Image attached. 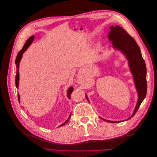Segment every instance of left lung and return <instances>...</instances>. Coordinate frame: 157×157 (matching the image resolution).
Returning <instances> with one entry per match:
<instances>
[{
	"instance_id": "1",
	"label": "left lung",
	"mask_w": 157,
	"mask_h": 157,
	"mask_svg": "<svg viewBox=\"0 0 157 157\" xmlns=\"http://www.w3.org/2000/svg\"><path fill=\"white\" fill-rule=\"evenodd\" d=\"M108 39L109 41L112 42L113 48L121 51L128 61V65L133 76V79L138 96V99L134 111L132 115L128 119L121 121H112L100 117L102 120L108 122L117 123L128 121L134 117L141 103L145 99L147 94V69L139 46L137 45L135 40L123 28L118 25L111 26L110 31L108 34ZM86 98L89 101L87 95H86Z\"/></svg>"
}]
</instances>
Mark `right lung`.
<instances>
[{"label": "right lung", "instance_id": "1", "mask_svg": "<svg viewBox=\"0 0 157 157\" xmlns=\"http://www.w3.org/2000/svg\"><path fill=\"white\" fill-rule=\"evenodd\" d=\"M34 39H35V36H33V35H32L31 37H29V39H28L27 40V41L25 42L24 46H23V48L20 52H19V53L17 55L16 59V61H15V63L16 64V68H17L16 69V86L17 88H18V86H19V80H20V76H19V75H19V65H20V61L22 58L23 53H24V52L27 50V49L29 48V46L31 44L33 41L34 40ZM73 88L72 86H71L67 90V97H68L69 99L70 98L71 94V93L73 92ZM17 98H18L19 102H20V94H17ZM71 114H70V115H69V118L67 119V121H66L64 123H63V124H61L60 126H59V127L65 125L66 123H67V122L69 120V118H71Z\"/></svg>", "mask_w": 157, "mask_h": 157}]
</instances>
